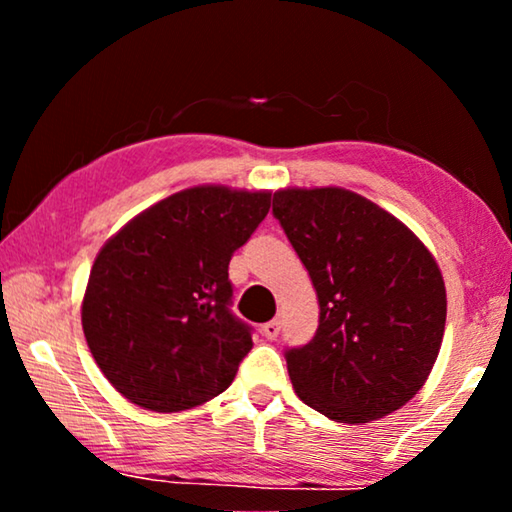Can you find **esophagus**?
<instances>
[{"instance_id": "34e87169", "label": "esophagus", "mask_w": 512, "mask_h": 512, "mask_svg": "<svg viewBox=\"0 0 512 512\" xmlns=\"http://www.w3.org/2000/svg\"><path fill=\"white\" fill-rule=\"evenodd\" d=\"M280 329H282L280 320H271V323L262 325V334L266 336L268 341H275V339H277V334H280Z\"/></svg>"}]
</instances>
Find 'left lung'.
Listing matches in <instances>:
<instances>
[{"mask_svg":"<svg viewBox=\"0 0 512 512\" xmlns=\"http://www.w3.org/2000/svg\"><path fill=\"white\" fill-rule=\"evenodd\" d=\"M273 214L320 307L314 339L284 354L298 397L345 424L402 409L443 343L447 293L436 259L400 219L350 189H280Z\"/></svg>","mask_w":512,"mask_h":512,"instance_id":"left-lung-1","label":"left lung"}]
</instances>
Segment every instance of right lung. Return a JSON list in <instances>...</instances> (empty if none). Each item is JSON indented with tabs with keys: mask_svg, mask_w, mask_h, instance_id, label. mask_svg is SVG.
Masks as SVG:
<instances>
[{
	"mask_svg": "<svg viewBox=\"0 0 512 512\" xmlns=\"http://www.w3.org/2000/svg\"><path fill=\"white\" fill-rule=\"evenodd\" d=\"M268 207L271 192L189 187L103 244L85 289L83 334L126 400L173 413L232 384L253 336L230 311L228 264Z\"/></svg>",
	"mask_w": 512,
	"mask_h": 512,
	"instance_id": "1",
	"label": "right lung"
}]
</instances>
